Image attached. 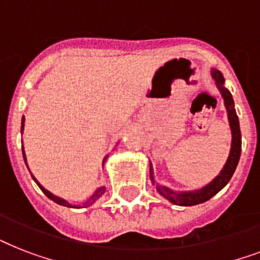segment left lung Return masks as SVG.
I'll return each mask as SVG.
<instances>
[{
	"label": "left lung",
	"instance_id": "obj_1",
	"mask_svg": "<svg viewBox=\"0 0 260 260\" xmlns=\"http://www.w3.org/2000/svg\"><path fill=\"white\" fill-rule=\"evenodd\" d=\"M212 78H213L216 86H217L218 91L221 94L222 100H224V105L226 109V116H228V122H230L231 135H232V140H231V150L230 155L226 158L225 165L222 166L221 171L216 175V177L206 183L205 186H202L200 189L196 190H187V191H177V190L170 189L167 186H163L160 183L155 181L154 169L152 165L150 163V178L152 185L156 187L158 193L165 197L166 200L174 204V205L179 206H193L197 204H202V202L208 201L210 198L216 196L224 186L231 181V178L234 175L236 167H238L239 159H240V152H242V134H240V125H239V117L235 110V102L232 98V94L225 86L224 82L225 79L222 77V74L217 69H212L210 71Z\"/></svg>",
	"mask_w": 260,
	"mask_h": 260
}]
</instances>
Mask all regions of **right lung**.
<instances>
[{"label": "right lung", "mask_w": 260, "mask_h": 260, "mask_svg": "<svg viewBox=\"0 0 260 260\" xmlns=\"http://www.w3.org/2000/svg\"><path fill=\"white\" fill-rule=\"evenodd\" d=\"M24 121H25V117L22 116V118H21V134H22V132H24ZM22 156H24V162H25V165H26V158H25V151H24V147H22ZM108 156H109V155H106L105 158H104V160H102V165L105 163V160H106V159H108ZM26 167H28V165H26ZM29 173H30V171H29ZM30 175H32V174H30ZM32 178H34V181L36 182V185H38L39 187H40V190H42L43 193L46 194L47 197L50 198V200H52V201H54V202H56V204H59V205L67 206V208H87V206L93 205L94 202L97 201L98 198L101 197L102 194L105 193V186H101V187H97V190H95V191H94V193L91 194V196H90L89 198H87V201L83 202L82 206H81V205H73V204H70V202H69V201H66L64 198L58 197V196H55V194H52V193H51V191H48V190H47L46 187H43V185H40V182H39L38 179H36V178L34 177V175H32Z\"/></svg>", "instance_id": "right-lung-1"}]
</instances>
